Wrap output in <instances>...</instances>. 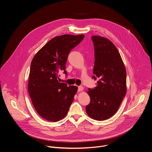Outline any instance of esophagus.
Wrapping results in <instances>:
<instances>
[{
	"label": "esophagus",
	"instance_id": "34e87169",
	"mask_svg": "<svg viewBox=\"0 0 152 152\" xmlns=\"http://www.w3.org/2000/svg\"><path fill=\"white\" fill-rule=\"evenodd\" d=\"M83 90V87L82 86H78V91H82Z\"/></svg>",
	"mask_w": 152,
	"mask_h": 152
}]
</instances>
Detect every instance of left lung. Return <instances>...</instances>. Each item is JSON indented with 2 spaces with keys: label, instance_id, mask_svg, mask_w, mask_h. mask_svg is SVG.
<instances>
[{
  "label": "left lung",
  "instance_id": "obj_1",
  "mask_svg": "<svg viewBox=\"0 0 152 152\" xmlns=\"http://www.w3.org/2000/svg\"><path fill=\"white\" fill-rule=\"evenodd\" d=\"M95 61L93 77H99L97 86L88 89L91 102L86 112L93 119L102 121L113 116L126 94V70L120 54L109 39L98 35L91 37Z\"/></svg>",
  "mask_w": 152,
  "mask_h": 152
}]
</instances>
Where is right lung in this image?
Returning a JSON list of instances; mask_svg holds the SVG:
<instances>
[{
    "label": "right lung",
    "mask_w": 152,
    "mask_h": 152,
    "mask_svg": "<svg viewBox=\"0 0 152 152\" xmlns=\"http://www.w3.org/2000/svg\"><path fill=\"white\" fill-rule=\"evenodd\" d=\"M84 35L57 36L34 56L30 68L28 89L37 113L49 121L56 122L68 113L77 86L58 81V73L64 71L70 50L79 45Z\"/></svg>",
    "instance_id": "add662e5"
}]
</instances>
